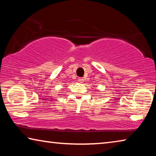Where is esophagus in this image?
I'll list each match as a JSON object with an SVG mask.
<instances>
[{
    "instance_id": "obj_1",
    "label": "esophagus",
    "mask_w": 156,
    "mask_h": 156,
    "mask_svg": "<svg viewBox=\"0 0 156 156\" xmlns=\"http://www.w3.org/2000/svg\"><path fill=\"white\" fill-rule=\"evenodd\" d=\"M78 81L80 82V83H83L84 82V79L83 78H78Z\"/></svg>"
}]
</instances>
